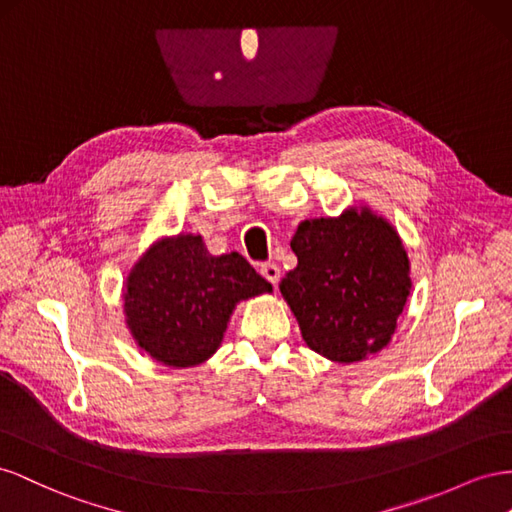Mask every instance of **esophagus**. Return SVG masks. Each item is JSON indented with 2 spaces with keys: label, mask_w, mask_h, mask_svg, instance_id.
Segmentation results:
<instances>
[{
  "label": "esophagus",
  "mask_w": 512,
  "mask_h": 512,
  "mask_svg": "<svg viewBox=\"0 0 512 512\" xmlns=\"http://www.w3.org/2000/svg\"><path fill=\"white\" fill-rule=\"evenodd\" d=\"M261 274H264V279L272 285L281 281V268L276 264H264V266H261Z\"/></svg>",
  "instance_id": "34e87169"
}]
</instances>
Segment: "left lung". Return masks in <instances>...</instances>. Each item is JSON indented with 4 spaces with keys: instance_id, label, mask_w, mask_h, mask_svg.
I'll list each match as a JSON object with an SVG mask.
<instances>
[{
    "instance_id": "left-lung-1",
    "label": "left lung",
    "mask_w": 512,
    "mask_h": 512,
    "mask_svg": "<svg viewBox=\"0 0 512 512\" xmlns=\"http://www.w3.org/2000/svg\"><path fill=\"white\" fill-rule=\"evenodd\" d=\"M291 251L298 266L279 289L304 343L339 364L382 352L412 291L410 257L388 218L367 203L306 218Z\"/></svg>"
}]
</instances>
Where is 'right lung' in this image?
Listing matches in <instances>:
<instances>
[{"instance_id":"1","label":"right lung","mask_w":512,"mask_h":512,"mask_svg":"<svg viewBox=\"0 0 512 512\" xmlns=\"http://www.w3.org/2000/svg\"><path fill=\"white\" fill-rule=\"evenodd\" d=\"M270 291L242 255L214 257L201 236L182 231L152 242L128 270L126 328L165 367H199L221 347L236 306Z\"/></svg>"}]
</instances>
